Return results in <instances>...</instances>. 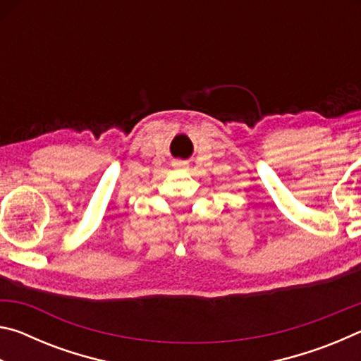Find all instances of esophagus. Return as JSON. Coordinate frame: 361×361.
<instances>
[{
    "label": "esophagus",
    "instance_id": "1",
    "mask_svg": "<svg viewBox=\"0 0 361 361\" xmlns=\"http://www.w3.org/2000/svg\"><path fill=\"white\" fill-rule=\"evenodd\" d=\"M176 166H178V167H181V166H183V164H181V162H176Z\"/></svg>",
    "mask_w": 361,
    "mask_h": 361
}]
</instances>
